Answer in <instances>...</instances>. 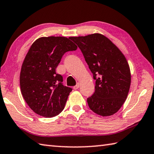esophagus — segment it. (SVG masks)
Returning a JSON list of instances; mask_svg holds the SVG:
<instances>
[{
	"instance_id": "34e87169",
	"label": "esophagus",
	"mask_w": 154,
	"mask_h": 154,
	"mask_svg": "<svg viewBox=\"0 0 154 154\" xmlns=\"http://www.w3.org/2000/svg\"><path fill=\"white\" fill-rule=\"evenodd\" d=\"M79 87H80V85L79 84V83H78V84H77L76 85H75V86H74V88H74V90H77V89H78V88H79Z\"/></svg>"
}]
</instances>
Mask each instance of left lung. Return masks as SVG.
Wrapping results in <instances>:
<instances>
[{"label": "left lung", "instance_id": "8db88e82", "mask_svg": "<svg viewBox=\"0 0 154 154\" xmlns=\"http://www.w3.org/2000/svg\"><path fill=\"white\" fill-rule=\"evenodd\" d=\"M69 38L81 50L96 80L95 93L87 99L90 109L103 117L116 114L125 102L130 89L131 70L125 56L103 34Z\"/></svg>", "mask_w": 154, "mask_h": 154}]
</instances>
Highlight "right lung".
Segmentation results:
<instances>
[{
    "label": "right lung",
    "instance_id": "obj_1",
    "mask_svg": "<svg viewBox=\"0 0 154 154\" xmlns=\"http://www.w3.org/2000/svg\"><path fill=\"white\" fill-rule=\"evenodd\" d=\"M64 36L41 37L29 48L21 66L20 83L26 103L36 114L51 118L63 111L71 88L62 85L55 69L65 53L77 49Z\"/></svg>",
    "mask_w": 154,
    "mask_h": 154
}]
</instances>
